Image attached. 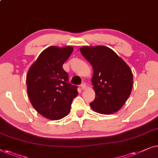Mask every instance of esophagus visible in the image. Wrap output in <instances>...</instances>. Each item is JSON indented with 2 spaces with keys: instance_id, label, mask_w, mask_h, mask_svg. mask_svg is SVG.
<instances>
[{
  "instance_id": "obj_1",
  "label": "esophagus",
  "mask_w": 158,
  "mask_h": 158,
  "mask_svg": "<svg viewBox=\"0 0 158 158\" xmlns=\"http://www.w3.org/2000/svg\"><path fill=\"white\" fill-rule=\"evenodd\" d=\"M81 89L83 90H84V89H86V84H85V83H82L81 84Z\"/></svg>"
}]
</instances>
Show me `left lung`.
Returning a JSON list of instances; mask_svg holds the SVG:
<instances>
[{"label": "left lung", "mask_w": 158, "mask_h": 158, "mask_svg": "<svg viewBox=\"0 0 158 158\" xmlns=\"http://www.w3.org/2000/svg\"><path fill=\"white\" fill-rule=\"evenodd\" d=\"M92 64V84L95 92L90 106L95 112L110 114L120 110L132 89L133 76L129 66L114 51L104 46L80 48Z\"/></svg>", "instance_id": "obj_1"}]
</instances>
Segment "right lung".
Wrapping results in <instances>:
<instances>
[{"mask_svg": "<svg viewBox=\"0 0 158 158\" xmlns=\"http://www.w3.org/2000/svg\"><path fill=\"white\" fill-rule=\"evenodd\" d=\"M74 50L72 46H50L42 52L26 75L27 93L34 109L46 118L57 120L70 112L78 95L77 86L69 83L63 64Z\"/></svg>", "mask_w": 158, "mask_h": 158, "instance_id": "right-lung-1", "label": "right lung"}]
</instances>
